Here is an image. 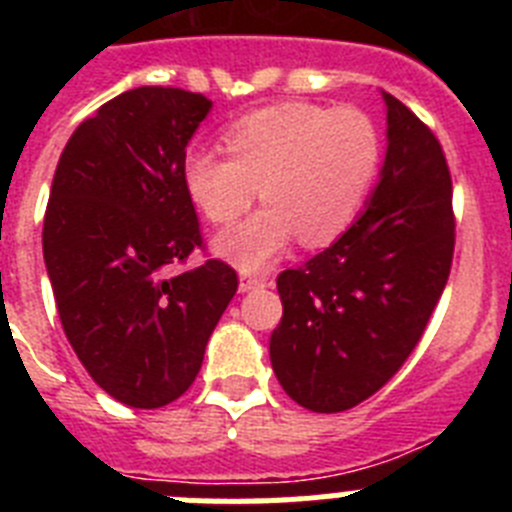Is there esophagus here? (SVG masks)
Listing matches in <instances>:
<instances>
[{
    "label": "esophagus",
    "instance_id": "obj_1",
    "mask_svg": "<svg viewBox=\"0 0 512 512\" xmlns=\"http://www.w3.org/2000/svg\"><path fill=\"white\" fill-rule=\"evenodd\" d=\"M259 287H266V279L251 277V274H243L241 284H238V289H241V292H251V289H259Z\"/></svg>",
    "mask_w": 512,
    "mask_h": 512
}]
</instances>
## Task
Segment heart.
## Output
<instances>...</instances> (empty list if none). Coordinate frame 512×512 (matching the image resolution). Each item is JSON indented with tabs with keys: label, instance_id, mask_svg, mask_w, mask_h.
Returning a JSON list of instances; mask_svg holds the SVG:
<instances>
[{
	"label": "heart",
	"instance_id": "obj_1",
	"mask_svg": "<svg viewBox=\"0 0 512 512\" xmlns=\"http://www.w3.org/2000/svg\"><path fill=\"white\" fill-rule=\"evenodd\" d=\"M220 138L228 156L192 148L182 182L212 225H233L261 194L264 210L215 241L220 256L246 271L269 266L297 235L307 248L338 241L382 164L379 130L356 107L271 104L230 122Z\"/></svg>",
	"mask_w": 512,
	"mask_h": 512
}]
</instances>
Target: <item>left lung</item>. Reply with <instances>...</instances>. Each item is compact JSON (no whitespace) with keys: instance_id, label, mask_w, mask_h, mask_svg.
Instances as JSON below:
<instances>
[{"instance_id":"left-lung-1","label":"left lung","mask_w":512,"mask_h":512,"mask_svg":"<svg viewBox=\"0 0 512 512\" xmlns=\"http://www.w3.org/2000/svg\"><path fill=\"white\" fill-rule=\"evenodd\" d=\"M372 200L336 243L277 277L269 356L292 400L343 413L382 390L436 310L454 259L451 174L433 130L395 99Z\"/></svg>"}]
</instances>
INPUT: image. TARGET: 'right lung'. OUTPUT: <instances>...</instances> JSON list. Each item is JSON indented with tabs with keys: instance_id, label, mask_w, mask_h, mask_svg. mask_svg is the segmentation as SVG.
<instances>
[{
	"instance_id": "add662e5",
	"label": "right lung",
	"mask_w": 512,
	"mask_h": 512,
	"mask_svg": "<svg viewBox=\"0 0 512 512\" xmlns=\"http://www.w3.org/2000/svg\"><path fill=\"white\" fill-rule=\"evenodd\" d=\"M202 94L138 87L74 130L45 207L43 256L58 318L89 377L128 408H164L192 387L238 289L225 261L166 277L202 248L182 182Z\"/></svg>"
}]
</instances>
